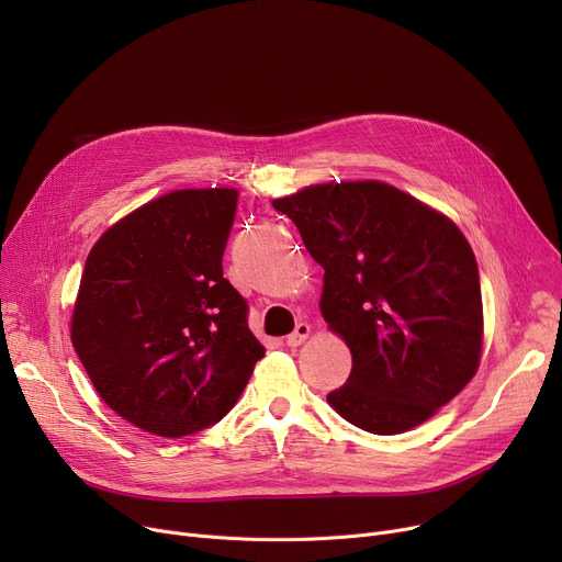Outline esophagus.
<instances>
[{
  "label": "esophagus",
  "mask_w": 562,
  "mask_h": 562,
  "mask_svg": "<svg viewBox=\"0 0 562 562\" xmlns=\"http://www.w3.org/2000/svg\"><path fill=\"white\" fill-rule=\"evenodd\" d=\"M310 337V323H299V326H296V330H293L291 335H286V346H291V348H296V346H301L305 339Z\"/></svg>",
  "instance_id": "1"
}]
</instances>
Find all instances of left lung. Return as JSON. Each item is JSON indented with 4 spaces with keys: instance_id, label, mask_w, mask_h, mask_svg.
Masks as SVG:
<instances>
[{
    "instance_id": "obj_1",
    "label": "left lung",
    "mask_w": 562,
    "mask_h": 562,
    "mask_svg": "<svg viewBox=\"0 0 562 562\" xmlns=\"http://www.w3.org/2000/svg\"><path fill=\"white\" fill-rule=\"evenodd\" d=\"M323 266L321 314L350 352L339 415L373 435L424 424L479 369L483 301L462 232L382 182L307 187L273 200Z\"/></svg>"
}]
</instances>
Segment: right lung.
Wrapping results in <instances>:
<instances>
[{"instance_id":"right-lung-1","label":"right lung","mask_w":562,"mask_h":562,"mask_svg":"<svg viewBox=\"0 0 562 562\" xmlns=\"http://www.w3.org/2000/svg\"><path fill=\"white\" fill-rule=\"evenodd\" d=\"M234 189L172 191L88 252L72 346L102 401L159 437L221 422L263 358L248 303L223 278Z\"/></svg>"}]
</instances>
